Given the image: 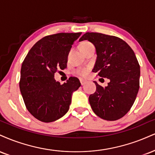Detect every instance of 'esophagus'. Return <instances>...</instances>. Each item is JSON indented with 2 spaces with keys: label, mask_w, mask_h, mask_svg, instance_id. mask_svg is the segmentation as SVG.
Here are the masks:
<instances>
[{
  "label": "esophagus",
  "mask_w": 155,
  "mask_h": 155,
  "mask_svg": "<svg viewBox=\"0 0 155 155\" xmlns=\"http://www.w3.org/2000/svg\"><path fill=\"white\" fill-rule=\"evenodd\" d=\"M79 80H80V82H81V84L82 85V86L84 85L85 84H86V82H87V81H86V80H84L82 79H80Z\"/></svg>",
  "instance_id": "34e87169"
}]
</instances>
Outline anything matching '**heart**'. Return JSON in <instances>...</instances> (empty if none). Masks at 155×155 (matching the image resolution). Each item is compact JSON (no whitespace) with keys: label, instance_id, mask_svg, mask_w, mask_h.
<instances>
[{"label":"heart","instance_id":"obj_1","mask_svg":"<svg viewBox=\"0 0 155 155\" xmlns=\"http://www.w3.org/2000/svg\"><path fill=\"white\" fill-rule=\"evenodd\" d=\"M91 45L92 44L90 43L89 42H87V41H85V42H81V43L80 44L79 48L80 49H81V48H86L87 47V46ZM87 73H88V68H81V69H79L77 71H76V74L82 76H85L87 74Z\"/></svg>","mask_w":155,"mask_h":155}]
</instances>
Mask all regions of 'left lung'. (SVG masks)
<instances>
[{
  "instance_id": "obj_1",
  "label": "left lung",
  "mask_w": 155,
  "mask_h": 155,
  "mask_svg": "<svg viewBox=\"0 0 155 155\" xmlns=\"http://www.w3.org/2000/svg\"><path fill=\"white\" fill-rule=\"evenodd\" d=\"M83 40L95 46L97 57L92 71L110 79L105 87L94 81L97 89L89 97L91 107L104 120H118L130 110L139 92L140 66L135 53L115 36L87 32L79 39Z\"/></svg>"
}]
</instances>
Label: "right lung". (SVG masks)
Returning <instances> with one entry per match:
<instances>
[{
	"label": "right lung",
	"instance_id": "1",
	"mask_svg": "<svg viewBox=\"0 0 155 155\" xmlns=\"http://www.w3.org/2000/svg\"><path fill=\"white\" fill-rule=\"evenodd\" d=\"M81 32L48 35L31 48L21 65L19 88L26 107L45 123L61 118L68 112L79 80L71 77L61 84L54 79L58 70L67 67L68 55Z\"/></svg>",
	"mask_w": 155,
	"mask_h": 155
}]
</instances>
